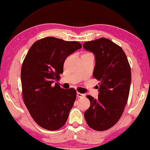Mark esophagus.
<instances>
[{"label": "esophagus", "instance_id": "1", "mask_svg": "<svg viewBox=\"0 0 150 150\" xmlns=\"http://www.w3.org/2000/svg\"><path fill=\"white\" fill-rule=\"evenodd\" d=\"M77 96H78V98H83V97L85 96V94L78 92V93H77Z\"/></svg>", "mask_w": 150, "mask_h": 150}]
</instances>
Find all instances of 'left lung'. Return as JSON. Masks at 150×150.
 I'll list each match as a JSON object with an SVG mask.
<instances>
[{"label":"left lung","instance_id":"8db88e82","mask_svg":"<svg viewBox=\"0 0 150 150\" xmlns=\"http://www.w3.org/2000/svg\"><path fill=\"white\" fill-rule=\"evenodd\" d=\"M83 47L95 56L93 76L100 81L98 98L87 96L91 105L84 117L91 128L105 131L117 123L124 111L131 81L130 65L122 48L108 39L85 42Z\"/></svg>","mask_w":150,"mask_h":150}]
</instances>
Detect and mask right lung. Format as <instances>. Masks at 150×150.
<instances>
[{
    "label": "right lung",
    "instance_id": "1",
    "mask_svg": "<svg viewBox=\"0 0 150 150\" xmlns=\"http://www.w3.org/2000/svg\"><path fill=\"white\" fill-rule=\"evenodd\" d=\"M81 48L78 41L48 37L35 42L24 58L21 72L23 101L33 120L44 129L57 130L66 123L76 91L53 83L59 79L66 58Z\"/></svg>",
    "mask_w": 150,
    "mask_h": 150
}]
</instances>
